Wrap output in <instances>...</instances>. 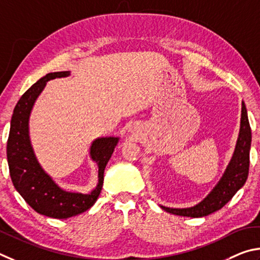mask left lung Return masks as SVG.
Instances as JSON below:
<instances>
[{"label": "left lung", "instance_id": "left-lung-1", "mask_svg": "<svg viewBox=\"0 0 260 260\" xmlns=\"http://www.w3.org/2000/svg\"><path fill=\"white\" fill-rule=\"evenodd\" d=\"M250 145H251V127L249 124L247 108L242 103V114H241V129L238 143H236L234 155L227 167L224 176L219 183L212 189L208 197L195 207L186 209L166 208L167 212L184 217H204L219 210L234 194L242 187L249 175L250 165Z\"/></svg>", "mask_w": 260, "mask_h": 260}]
</instances>
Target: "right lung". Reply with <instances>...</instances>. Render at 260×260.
<instances>
[{
  "label": "right lung",
  "mask_w": 260,
  "mask_h": 260,
  "mask_svg": "<svg viewBox=\"0 0 260 260\" xmlns=\"http://www.w3.org/2000/svg\"><path fill=\"white\" fill-rule=\"evenodd\" d=\"M70 75V72L49 73L34 83L18 100L13 109L7 143L9 171L15 188L36 212L47 217L66 219L80 215L93 206L102 192L104 170L118 138H98L92 143L90 155L98 163V185L90 194L62 190L45 174L35 158L28 136V118L34 102L49 80Z\"/></svg>",
  "instance_id": "obj_1"
}]
</instances>
